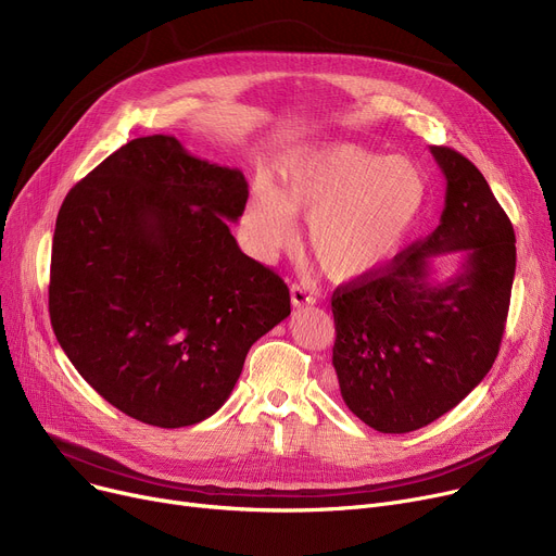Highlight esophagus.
I'll list each match as a JSON object with an SVG mask.
<instances>
[{
    "label": "esophagus",
    "instance_id": "obj_1",
    "mask_svg": "<svg viewBox=\"0 0 556 556\" xmlns=\"http://www.w3.org/2000/svg\"><path fill=\"white\" fill-rule=\"evenodd\" d=\"M290 300H293V306H311L315 304V295L308 293V290L300 283L290 286Z\"/></svg>",
    "mask_w": 556,
    "mask_h": 556
}]
</instances>
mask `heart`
I'll return each instance as SVG.
<instances>
[{"label": "heart", "mask_w": 556, "mask_h": 556, "mask_svg": "<svg viewBox=\"0 0 556 556\" xmlns=\"http://www.w3.org/2000/svg\"><path fill=\"white\" fill-rule=\"evenodd\" d=\"M426 195L428 180L413 160L338 143L290 157L277 189H254L245 229L254 250L270 258L295 239V214L308 216V248L323 270L356 277L401 250Z\"/></svg>", "instance_id": "1"}]
</instances>
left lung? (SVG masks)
<instances>
[{
    "mask_svg": "<svg viewBox=\"0 0 556 556\" xmlns=\"http://www.w3.org/2000/svg\"><path fill=\"white\" fill-rule=\"evenodd\" d=\"M446 178L442 220L388 266L338 286L333 367L340 394L378 432H413L440 419L498 356L516 273V237L473 162L430 146ZM462 251L446 282L431 258Z\"/></svg>",
    "mask_w": 556,
    "mask_h": 556,
    "instance_id": "8db88e82",
    "label": "left lung"
}]
</instances>
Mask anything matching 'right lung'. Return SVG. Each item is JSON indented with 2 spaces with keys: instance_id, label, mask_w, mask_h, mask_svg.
<instances>
[{
  "instance_id": "add662e5",
  "label": "right lung",
  "mask_w": 556,
  "mask_h": 556,
  "mask_svg": "<svg viewBox=\"0 0 556 556\" xmlns=\"http://www.w3.org/2000/svg\"><path fill=\"white\" fill-rule=\"evenodd\" d=\"M248 182L168 135L105 157L58 212L49 315L63 352L108 403L157 428L229 399L250 346L290 315L288 286L241 252Z\"/></svg>"
}]
</instances>
